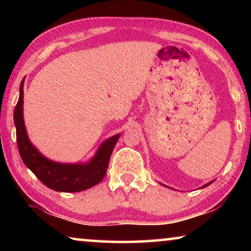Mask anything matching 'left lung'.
I'll list each match as a JSON object with an SVG mask.
<instances>
[{
    "instance_id": "1",
    "label": "left lung",
    "mask_w": 251,
    "mask_h": 251,
    "mask_svg": "<svg viewBox=\"0 0 251 251\" xmlns=\"http://www.w3.org/2000/svg\"><path fill=\"white\" fill-rule=\"evenodd\" d=\"M212 182H214V180H212V181H209V182H208V184H206V185H203V186L201 187V188H205V187H207V186H209L210 184H212Z\"/></svg>"
}]
</instances>
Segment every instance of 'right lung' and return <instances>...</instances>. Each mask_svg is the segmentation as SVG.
<instances>
[{"mask_svg":"<svg viewBox=\"0 0 251 251\" xmlns=\"http://www.w3.org/2000/svg\"><path fill=\"white\" fill-rule=\"evenodd\" d=\"M23 86L21 82L19 101L14 109V124L19 151L25 166L29 168L49 188L63 193H77L100 184L103 179L112 151L121 134L114 135L100 144L87 163L64 164L53 161L42 154L29 141L23 117Z\"/></svg>","mask_w":251,"mask_h":251,"instance_id":"obj_1","label":"right lung"}]
</instances>
